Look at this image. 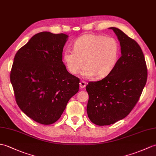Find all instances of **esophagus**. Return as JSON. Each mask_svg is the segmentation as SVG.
I'll return each mask as SVG.
<instances>
[{
  "label": "esophagus",
  "mask_w": 156,
  "mask_h": 156,
  "mask_svg": "<svg viewBox=\"0 0 156 156\" xmlns=\"http://www.w3.org/2000/svg\"><path fill=\"white\" fill-rule=\"evenodd\" d=\"M86 84H87V82H86L84 81H81L80 82V88L82 89V88H85Z\"/></svg>",
  "instance_id": "34e87169"
}]
</instances>
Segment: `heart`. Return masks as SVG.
Masks as SVG:
<instances>
[{
  "instance_id": "heart-1",
  "label": "heart",
  "mask_w": 156,
  "mask_h": 156,
  "mask_svg": "<svg viewBox=\"0 0 156 156\" xmlns=\"http://www.w3.org/2000/svg\"><path fill=\"white\" fill-rule=\"evenodd\" d=\"M119 50L118 43L114 38L86 34L74 42L73 50H64L62 60L72 74H77L84 66L83 76L102 78L114 70Z\"/></svg>"
}]
</instances>
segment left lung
Wrapping results in <instances>:
<instances>
[{
    "instance_id": "8db88e82",
    "label": "left lung",
    "mask_w": 156,
    "mask_h": 156,
    "mask_svg": "<svg viewBox=\"0 0 156 156\" xmlns=\"http://www.w3.org/2000/svg\"><path fill=\"white\" fill-rule=\"evenodd\" d=\"M121 46L122 56L114 70L97 82H89L87 114L94 124H113L122 119L138 101L146 84L147 70L140 45L119 29L111 27Z\"/></svg>"
}]
</instances>
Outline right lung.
I'll use <instances>...</instances> for the list:
<instances>
[{
    "label": "right lung",
    "instance_id": "add662e5",
    "mask_svg": "<svg viewBox=\"0 0 156 156\" xmlns=\"http://www.w3.org/2000/svg\"><path fill=\"white\" fill-rule=\"evenodd\" d=\"M68 37L62 33L40 32L14 56L10 78L16 102L39 124L56 122L78 92L79 78L67 71L62 62Z\"/></svg>",
    "mask_w": 156,
    "mask_h": 156
}]
</instances>
